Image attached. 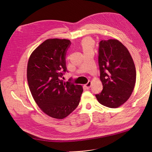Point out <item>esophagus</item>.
I'll return each instance as SVG.
<instances>
[{
  "label": "esophagus",
  "mask_w": 152,
  "mask_h": 152,
  "mask_svg": "<svg viewBox=\"0 0 152 152\" xmlns=\"http://www.w3.org/2000/svg\"><path fill=\"white\" fill-rule=\"evenodd\" d=\"M91 84H92V82H88L87 83H86V85H85L84 87H86L87 89H89L91 87Z\"/></svg>",
  "instance_id": "obj_1"
}]
</instances>
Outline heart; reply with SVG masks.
Instances as JSON below:
<instances>
[{"label":"heart","instance_id":"obj_1","mask_svg":"<svg viewBox=\"0 0 152 152\" xmlns=\"http://www.w3.org/2000/svg\"><path fill=\"white\" fill-rule=\"evenodd\" d=\"M80 45L83 52L88 50H93L94 42L93 40L90 37H86L82 40L80 42Z\"/></svg>","mask_w":152,"mask_h":152}]
</instances>
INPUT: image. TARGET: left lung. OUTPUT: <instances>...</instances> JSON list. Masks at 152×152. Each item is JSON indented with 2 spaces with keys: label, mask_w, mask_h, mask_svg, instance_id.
Wrapping results in <instances>:
<instances>
[{
  "label": "left lung",
  "mask_w": 152,
  "mask_h": 152,
  "mask_svg": "<svg viewBox=\"0 0 152 152\" xmlns=\"http://www.w3.org/2000/svg\"><path fill=\"white\" fill-rule=\"evenodd\" d=\"M99 53L103 90L95 96L100 104L118 108L128 100L134 89V62L129 50L117 39L101 40Z\"/></svg>",
  "instance_id": "obj_1"
}]
</instances>
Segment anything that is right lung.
<instances>
[{
  "mask_svg": "<svg viewBox=\"0 0 152 152\" xmlns=\"http://www.w3.org/2000/svg\"><path fill=\"white\" fill-rule=\"evenodd\" d=\"M70 45L67 39H47L32 52L27 64V82L33 99L42 112L56 119L74 111L83 92L80 85L61 79L66 71L65 54Z\"/></svg>",
  "mask_w": 152,
  "mask_h": 152,
  "instance_id": "1",
  "label": "right lung"
}]
</instances>
